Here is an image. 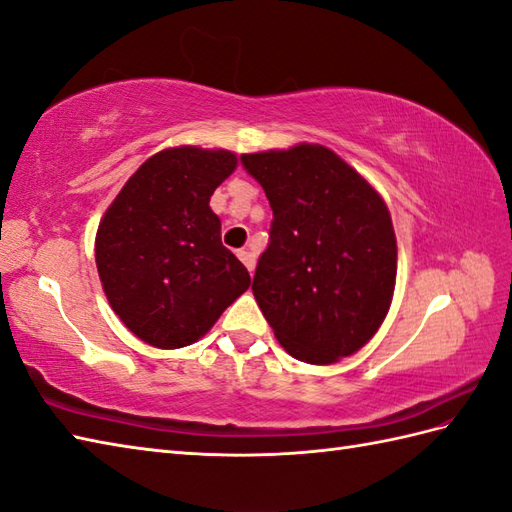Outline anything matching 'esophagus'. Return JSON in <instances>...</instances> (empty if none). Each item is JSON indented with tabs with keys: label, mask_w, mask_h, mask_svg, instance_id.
<instances>
[{
	"label": "esophagus",
	"mask_w": 512,
	"mask_h": 512,
	"mask_svg": "<svg viewBox=\"0 0 512 512\" xmlns=\"http://www.w3.org/2000/svg\"><path fill=\"white\" fill-rule=\"evenodd\" d=\"M237 257L242 259V264L248 268V273H253V270H255V255L250 253V250H239Z\"/></svg>",
	"instance_id": "1"
}]
</instances>
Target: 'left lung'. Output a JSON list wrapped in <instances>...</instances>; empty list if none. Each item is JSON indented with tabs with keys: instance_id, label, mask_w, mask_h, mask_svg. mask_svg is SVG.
Wrapping results in <instances>:
<instances>
[{
	"instance_id": "1",
	"label": "left lung",
	"mask_w": 512,
	"mask_h": 512,
	"mask_svg": "<svg viewBox=\"0 0 512 512\" xmlns=\"http://www.w3.org/2000/svg\"><path fill=\"white\" fill-rule=\"evenodd\" d=\"M273 209L253 295L297 361L332 365L372 339L396 286V235L387 204L323 145L242 156Z\"/></svg>"
}]
</instances>
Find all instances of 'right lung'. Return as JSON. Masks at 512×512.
Here are the masks:
<instances>
[{
  "label": "right lung",
  "mask_w": 512,
  "mask_h": 512,
  "mask_svg": "<svg viewBox=\"0 0 512 512\" xmlns=\"http://www.w3.org/2000/svg\"><path fill=\"white\" fill-rule=\"evenodd\" d=\"M235 167L226 149H162L105 211L96 268L112 310L140 341L160 350L191 345L248 290V270L222 246L209 206Z\"/></svg>",
  "instance_id": "obj_1"
}]
</instances>
